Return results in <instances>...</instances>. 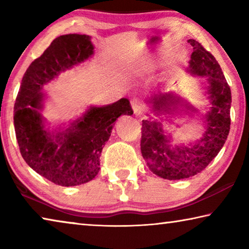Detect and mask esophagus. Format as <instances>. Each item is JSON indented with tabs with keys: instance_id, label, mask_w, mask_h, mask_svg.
Masks as SVG:
<instances>
[{
	"instance_id": "obj_1",
	"label": "esophagus",
	"mask_w": 249,
	"mask_h": 249,
	"mask_svg": "<svg viewBox=\"0 0 249 249\" xmlns=\"http://www.w3.org/2000/svg\"><path fill=\"white\" fill-rule=\"evenodd\" d=\"M130 104H132V107H133V111L135 114L138 116L142 114V112H144V109H145V105L141 100L134 99L130 101Z\"/></svg>"
}]
</instances>
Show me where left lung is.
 <instances>
[{"mask_svg": "<svg viewBox=\"0 0 249 249\" xmlns=\"http://www.w3.org/2000/svg\"><path fill=\"white\" fill-rule=\"evenodd\" d=\"M193 47L189 72L205 79L206 93L211 101L206 115V130L201 141L188 146H171L156 121H142L141 150L149 169L160 178L168 180L187 179L208 167L225 144L231 128V95L230 86L216 59L199 41L189 39ZM176 96L156 94L150 100L155 111L169 108ZM179 99H177L178 101Z\"/></svg>", "mask_w": 249, "mask_h": 249, "instance_id": "obj_1", "label": "left lung"}]
</instances>
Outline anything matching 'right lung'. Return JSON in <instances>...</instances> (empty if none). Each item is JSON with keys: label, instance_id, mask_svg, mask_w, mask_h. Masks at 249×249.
<instances>
[{"label": "right lung", "instance_id": "right-lung-1", "mask_svg": "<svg viewBox=\"0 0 249 249\" xmlns=\"http://www.w3.org/2000/svg\"><path fill=\"white\" fill-rule=\"evenodd\" d=\"M93 54L90 37L68 34L57 37L25 72L16 98L14 126L19 151L27 165L54 184L72 187L89 182L100 170V156L115 121L133 114L127 99L91 107L65 132L52 136L38 113L44 84Z\"/></svg>", "mask_w": 249, "mask_h": 249}]
</instances>
